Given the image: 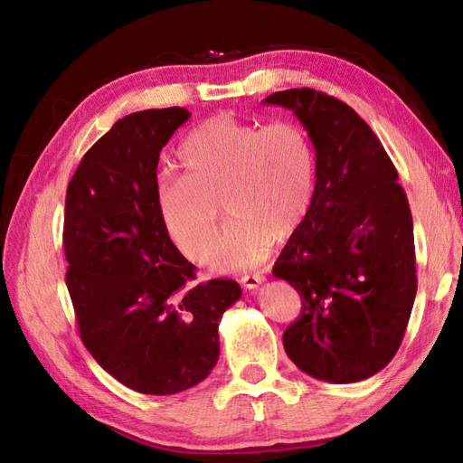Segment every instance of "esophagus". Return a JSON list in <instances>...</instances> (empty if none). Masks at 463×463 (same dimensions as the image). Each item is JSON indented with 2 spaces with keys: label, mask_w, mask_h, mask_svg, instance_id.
Returning a JSON list of instances; mask_svg holds the SVG:
<instances>
[{
  "label": "esophagus",
  "mask_w": 463,
  "mask_h": 463,
  "mask_svg": "<svg viewBox=\"0 0 463 463\" xmlns=\"http://www.w3.org/2000/svg\"><path fill=\"white\" fill-rule=\"evenodd\" d=\"M240 282L247 289H257L264 282V276L262 274H245V276H241Z\"/></svg>",
  "instance_id": "34e87169"
}]
</instances>
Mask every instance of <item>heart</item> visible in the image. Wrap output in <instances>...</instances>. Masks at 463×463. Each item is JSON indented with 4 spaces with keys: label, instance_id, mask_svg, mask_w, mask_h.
<instances>
[{
    "label": "heart",
    "instance_id": "heart-1",
    "mask_svg": "<svg viewBox=\"0 0 463 463\" xmlns=\"http://www.w3.org/2000/svg\"><path fill=\"white\" fill-rule=\"evenodd\" d=\"M185 175H164L156 206L174 243L204 260L219 222V203L232 218L213 250L223 270L257 266L274 237L296 232L315 197V150L296 123L250 125L213 118L179 148Z\"/></svg>",
    "mask_w": 463,
    "mask_h": 463
}]
</instances>
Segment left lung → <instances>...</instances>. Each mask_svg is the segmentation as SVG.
<instances>
[{
    "mask_svg": "<svg viewBox=\"0 0 463 463\" xmlns=\"http://www.w3.org/2000/svg\"><path fill=\"white\" fill-rule=\"evenodd\" d=\"M262 104L291 109L315 146V197L272 274L301 298L288 357L313 378L359 383L396 355L417 293L413 220L398 172L347 104L289 89Z\"/></svg>",
    "mask_w": 463,
    "mask_h": 463,
    "instance_id": "obj_1",
    "label": "left lung"
}]
</instances>
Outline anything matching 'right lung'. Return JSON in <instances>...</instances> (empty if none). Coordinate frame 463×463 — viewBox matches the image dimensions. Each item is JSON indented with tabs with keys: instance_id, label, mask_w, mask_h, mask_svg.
Segmentation results:
<instances>
[{
	"instance_id": "1",
	"label": "right lung",
	"mask_w": 463,
	"mask_h": 463,
	"mask_svg": "<svg viewBox=\"0 0 463 463\" xmlns=\"http://www.w3.org/2000/svg\"><path fill=\"white\" fill-rule=\"evenodd\" d=\"M189 118L164 108L116 121L82 156L65 197L67 289L82 344L141 394L204 381L220 357V318L241 298L233 279L187 288L194 266L158 214L160 152Z\"/></svg>"
}]
</instances>
